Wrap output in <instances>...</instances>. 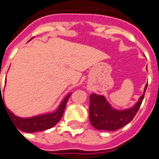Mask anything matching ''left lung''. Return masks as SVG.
Returning a JSON list of instances; mask_svg holds the SVG:
<instances>
[{"instance_id":"obj_1","label":"left lung","mask_w":159,"mask_h":159,"mask_svg":"<svg viewBox=\"0 0 159 159\" xmlns=\"http://www.w3.org/2000/svg\"><path fill=\"white\" fill-rule=\"evenodd\" d=\"M147 86L148 84L145 86L143 94L139 98L138 102L130 108L124 110L114 109L107 101L104 96L92 93L89 106L91 124L98 130L115 131L130 123L141 106Z\"/></svg>"}]
</instances>
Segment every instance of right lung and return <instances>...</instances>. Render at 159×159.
<instances>
[{
    "label": "right lung",
    "instance_id": "right-lung-1",
    "mask_svg": "<svg viewBox=\"0 0 159 159\" xmlns=\"http://www.w3.org/2000/svg\"><path fill=\"white\" fill-rule=\"evenodd\" d=\"M1 90V85H0ZM71 96V93L66 96V98L61 102L60 106L54 112L51 113H47V114H41L38 116H35L32 117H27V118H23L16 116L14 113H12L9 109L6 107L2 100V92L0 91V102H2L4 105L7 114L11 117V119L15 124V127H16L17 129L26 132V133H35V132H39V131H45L52 128V127L57 124L59 122L63 115L64 110L66 107V102L68 101L69 97Z\"/></svg>",
    "mask_w": 159,
    "mask_h": 159
}]
</instances>
